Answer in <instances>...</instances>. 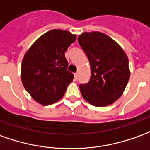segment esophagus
I'll return each instance as SVG.
<instances>
[{
    "label": "esophagus",
    "mask_w": 150,
    "mask_h": 150,
    "mask_svg": "<svg viewBox=\"0 0 150 150\" xmlns=\"http://www.w3.org/2000/svg\"><path fill=\"white\" fill-rule=\"evenodd\" d=\"M74 76H75V79H78V73H75Z\"/></svg>",
    "instance_id": "34e87169"
}]
</instances>
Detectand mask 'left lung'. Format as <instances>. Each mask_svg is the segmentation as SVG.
I'll list each match as a JSON object with an SVG mask.
<instances>
[{
  "label": "left lung",
  "mask_w": 150,
  "mask_h": 150,
  "mask_svg": "<svg viewBox=\"0 0 150 150\" xmlns=\"http://www.w3.org/2000/svg\"><path fill=\"white\" fill-rule=\"evenodd\" d=\"M79 44L89 60L91 78L79 86L84 100L97 107L114 103L125 90L130 78L128 58L122 47L99 31L83 32Z\"/></svg>",
  "instance_id": "8db88e82"
}]
</instances>
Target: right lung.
I'll list each match as a JSON object with an SVG mask.
<instances>
[{
	"instance_id": "add662e5",
	"label": "right lung",
	"mask_w": 150,
	"mask_h": 150,
	"mask_svg": "<svg viewBox=\"0 0 150 150\" xmlns=\"http://www.w3.org/2000/svg\"><path fill=\"white\" fill-rule=\"evenodd\" d=\"M76 35L53 29L39 37L24 55L21 79L31 97L49 105L64 96L74 75L68 71L65 52L75 42Z\"/></svg>"
}]
</instances>
